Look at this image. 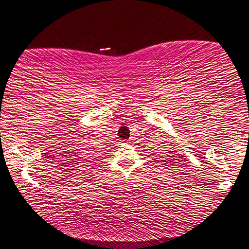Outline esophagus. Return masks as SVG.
I'll return each mask as SVG.
<instances>
[{
    "instance_id": "1",
    "label": "esophagus",
    "mask_w": 249,
    "mask_h": 249,
    "mask_svg": "<svg viewBox=\"0 0 249 249\" xmlns=\"http://www.w3.org/2000/svg\"><path fill=\"white\" fill-rule=\"evenodd\" d=\"M123 145H127V142H124V144Z\"/></svg>"
}]
</instances>
